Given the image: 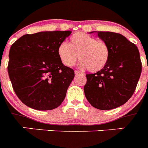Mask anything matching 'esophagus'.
<instances>
[{"instance_id": "obj_1", "label": "esophagus", "mask_w": 148, "mask_h": 148, "mask_svg": "<svg viewBox=\"0 0 148 148\" xmlns=\"http://www.w3.org/2000/svg\"><path fill=\"white\" fill-rule=\"evenodd\" d=\"M75 75H78V74H84V73L80 72L79 70H75Z\"/></svg>"}]
</instances>
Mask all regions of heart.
Returning <instances> with one entry per match:
<instances>
[{
	"instance_id": "1",
	"label": "heart",
	"mask_w": 148,
	"mask_h": 148,
	"mask_svg": "<svg viewBox=\"0 0 148 148\" xmlns=\"http://www.w3.org/2000/svg\"><path fill=\"white\" fill-rule=\"evenodd\" d=\"M79 65L82 68H88L91 72L101 70L108 63L110 49L104 41L84 32H76L70 38V44L61 43L58 47L60 60L66 66L75 64L78 58Z\"/></svg>"
}]
</instances>
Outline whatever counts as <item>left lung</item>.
Wrapping results in <instances>:
<instances>
[{
    "instance_id": "obj_1",
    "label": "left lung",
    "mask_w": 148,
    "mask_h": 148,
    "mask_svg": "<svg viewBox=\"0 0 148 148\" xmlns=\"http://www.w3.org/2000/svg\"><path fill=\"white\" fill-rule=\"evenodd\" d=\"M98 36L108 44L109 59L99 72L86 75L84 90L92 107L108 110L125 104L133 95L142 73V62L136 46L121 34L98 32Z\"/></svg>"
}]
</instances>
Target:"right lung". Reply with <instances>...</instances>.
<instances>
[{
	"label": "right lung",
	"instance_id": "right-lung-1",
	"mask_svg": "<svg viewBox=\"0 0 148 148\" xmlns=\"http://www.w3.org/2000/svg\"><path fill=\"white\" fill-rule=\"evenodd\" d=\"M71 31L27 34L11 46L8 73L18 99L29 108L50 110L61 105L75 76L64 66L58 47Z\"/></svg>",
	"mask_w": 148,
	"mask_h": 148
}]
</instances>
